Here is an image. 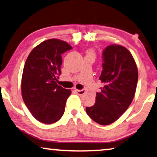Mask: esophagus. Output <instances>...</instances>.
I'll return each mask as SVG.
<instances>
[{
  "label": "esophagus",
  "mask_w": 157,
  "mask_h": 157,
  "mask_svg": "<svg viewBox=\"0 0 157 157\" xmlns=\"http://www.w3.org/2000/svg\"><path fill=\"white\" fill-rule=\"evenodd\" d=\"M75 92H76V93L80 96L84 95V94L86 93V90H75Z\"/></svg>",
  "instance_id": "esophagus-1"
}]
</instances>
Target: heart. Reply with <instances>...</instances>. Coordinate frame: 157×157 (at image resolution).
<instances>
[{
  "mask_svg": "<svg viewBox=\"0 0 157 157\" xmlns=\"http://www.w3.org/2000/svg\"><path fill=\"white\" fill-rule=\"evenodd\" d=\"M88 54H91V55H94V52L92 51V50H90V51H88Z\"/></svg>",
  "mask_w": 157,
  "mask_h": 157,
  "instance_id": "heart-1",
  "label": "heart"
}]
</instances>
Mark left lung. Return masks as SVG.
I'll return each mask as SVG.
<instances>
[{
	"label": "left lung",
	"instance_id": "left-lung-1",
	"mask_svg": "<svg viewBox=\"0 0 157 157\" xmlns=\"http://www.w3.org/2000/svg\"><path fill=\"white\" fill-rule=\"evenodd\" d=\"M102 71L99 79L103 83L97 92L94 105L86 107L88 116L101 125L112 124L130 105L136 91L138 67L129 50L112 44L102 52Z\"/></svg>",
	"mask_w": 157,
	"mask_h": 157
}]
</instances>
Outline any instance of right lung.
Segmentation results:
<instances>
[{"instance_id":"1","label":"right lung","mask_w":157,"mask_h":157,"mask_svg":"<svg viewBox=\"0 0 157 157\" xmlns=\"http://www.w3.org/2000/svg\"><path fill=\"white\" fill-rule=\"evenodd\" d=\"M72 49L59 39L44 40L32 50L23 69L22 95L25 104L38 121L52 124L65 112V102L71 90L57 85L61 55Z\"/></svg>"}]
</instances>
